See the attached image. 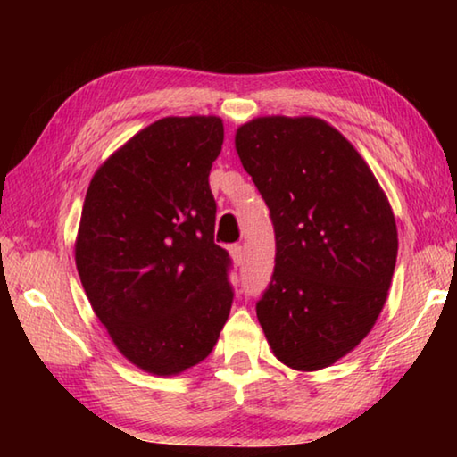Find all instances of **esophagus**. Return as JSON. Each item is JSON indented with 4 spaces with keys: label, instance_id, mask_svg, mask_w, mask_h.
<instances>
[{
    "label": "esophagus",
    "instance_id": "obj_1",
    "mask_svg": "<svg viewBox=\"0 0 457 457\" xmlns=\"http://www.w3.org/2000/svg\"><path fill=\"white\" fill-rule=\"evenodd\" d=\"M229 253H231V258H234V262H236L237 266L244 264V245H239V244L231 245L229 247Z\"/></svg>",
    "mask_w": 457,
    "mask_h": 457
}]
</instances>
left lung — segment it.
Listing matches in <instances>:
<instances>
[{
	"label": "left lung",
	"mask_w": 457,
	"mask_h": 457,
	"mask_svg": "<svg viewBox=\"0 0 457 457\" xmlns=\"http://www.w3.org/2000/svg\"><path fill=\"white\" fill-rule=\"evenodd\" d=\"M236 149L276 236L258 320L284 365L328 367L385 304L397 262L389 201L357 149L320 119H256L237 129Z\"/></svg>",
	"instance_id": "left-lung-1"
}]
</instances>
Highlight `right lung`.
Wrapping results in <instances>:
<instances>
[{"label": "right lung", "instance_id": "1", "mask_svg": "<svg viewBox=\"0 0 457 457\" xmlns=\"http://www.w3.org/2000/svg\"><path fill=\"white\" fill-rule=\"evenodd\" d=\"M221 143L218 117L161 119L98 169L84 199V292L119 351L154 375L204 361L234 303L231 258L213 242Z\"/></svg>", "mask_w": 457, "mask_h": 457}]
</instances>
